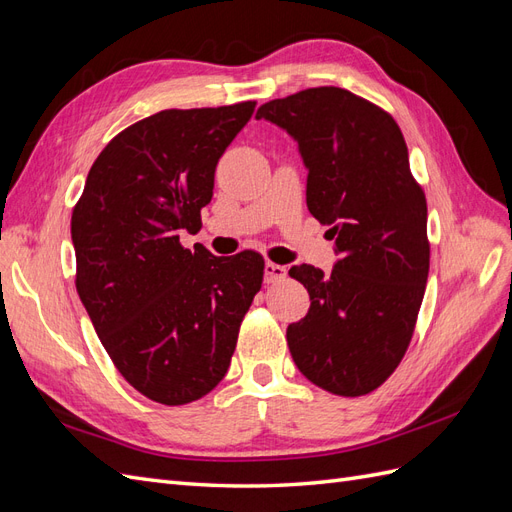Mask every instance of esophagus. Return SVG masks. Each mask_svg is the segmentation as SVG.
I'll list each match as a JSON object with an SVG mask.
<instances>
[{"instance_id":"34e87169","label":"esophagus","mask_w":512,"mask_h":512,"mask_svg":"<svg viewBox=\"0 0 512 512\" xmlns=\"http://www.w3.org/2000/svg\"><path fill=\"white\" fill-rule=\"evenodd\" d=\"M286 273L288 271H286L284 265H277V262H267V265H265V282L267 284L280 282V280H284Z\"/></svg>"}]
</instances>
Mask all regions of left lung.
<instances>
[{
  "label": "left lung",
  "instance_id": "left-lung-1",
  "mask_svg": "<svg viewBox=\"0 0 512 512\" xmlns=\"http://www.w3.org/2000/svg\"><path fill=\"white\" fill-rule=\"evenodd\" d=\"M256 119L286 130L307 168V209L327 224L339 260L290 275L309 312L288 324L294 365L320 389L359 397L404 359L429 273L427 200L395 119L339 87L262 104Z\"/></svg>",
  "mask_w": 512,
  "mask_h": 512
}]
</instances>
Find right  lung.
I'll return each instance as SVG.
<instances>
[{
  "instance_id": "add662e5",
  "label": "right lung",
  "mask_w": 512,
  "mask_h": 512,
  "mask_svg": "<svg viewBox=\"0 0 512 512\" xmlns=\"http://www.w3.org/2000/svg\"><path fill=\"white\" fill-rule=\"evenodd\" d=\"M256 102L160 111L104 147L72 211L76 290L119 374L164 406L207 395L226 376L265 260L185 250L215 166Z\"/></svg>"
}]
</instances>
